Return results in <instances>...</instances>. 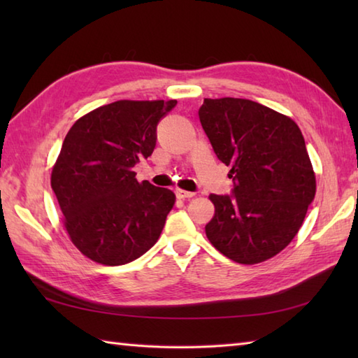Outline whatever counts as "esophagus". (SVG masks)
<instances>
[{"label":"esophagus","mask_w":358,"mask_h":358,"mask_svg":"<svg viewBox=\"0 0 358 358\" xmlns=\"http://www.w3.org/2000/svg\"><path fill=\"white\" fill-rule=\"evenodd\" d=\"M175 195H177V199H180V200H189L194 196V192H187V191H183V189H177V191H175Z\"/></svg>","instance_id":"1"}]
</instances>
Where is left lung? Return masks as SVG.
<instances>
[{"mask_svg":"<svg viewBox=\"0 0 358 358\" xmlns=\"http://www.w3.org/2000/svg\"><path fill=\"white\" fill-rule=\"evenodd\" d=\"M201 126L231 167L232 195L210 194L206 237L241 264L269 260L294 240L315 196V173L295 121L245 98H204Z\"/></svg>","mask_w":358,"mask_h":358,"instance_id":"8db88e82","label":"left lung"}]
</instances>
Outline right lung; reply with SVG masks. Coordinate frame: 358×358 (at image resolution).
Masks as SVG:
<instances>
[{
    "instance_id": "obj_1",
    "label": "right lung",
    "mask_w": 358,
    "mask_h": 358,
    "mask_svg": "<svg viewBox=\"0 0 358 358\" xmlns=\"http://www.w3.org/2000/svg\"><path fill=\"white\" fill-rule=\"evenodd\" d=\"M177 100H120L75 121L67 132L50 186L71 241L106 266L131 263L155 245L175 194L138 183L132 167L152 155L157 124Z\"/></svg>"
}]
</instances>
